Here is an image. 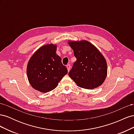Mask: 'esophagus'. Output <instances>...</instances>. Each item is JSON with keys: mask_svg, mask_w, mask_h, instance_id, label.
Segmentation results:
<instances>
[{"mask_svg": "<svg viewBox=\"0 0 134 134\" xmlns=\"http://www.w3.org/2000/svg\"><path fill=\"white\" fill-rule=\"evenodd\" d=\"M66 68H67V69H68V71H69V70H70V68H71L70 65V64H68L67 65H66Z\"/></svg>", "mask_w": 134, "mask_h": 134, "instance_id": "34e87169", "label": "esophagus"}]
</instances>
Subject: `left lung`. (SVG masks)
Wrapping results in <instances>:
<instances>
[{
  "mask_svg": "<svg viewBox=\"0 0 134 134\" xmlns=\"http://www.w3.org/2000/svg\"><path fill=\"white\" fill-rule=\"evenodd\" d=\"M76 58L69 75L77 86L94 89L101 86L107 74L106 60L99 50L86 40L69 41Z\"/></svg>",
  "mask_w": 134,
  "mask_h": 134,
  "instance_id": "8db88e82",
  "label": "left lung"
}]
</instances>
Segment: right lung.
<instances>
[{
    "mask_svg": "<svg viewBox=\"0 0 134 134\" xmlns=\"http://www.w3.org/2000/svg\"><path fill=\"white\" fill-rule=\"evenodd\" d=\"M56 44L42 46L30 58L27 66L28 81L36 90L48 92L58 86L68 69L56 54Z\"/></svg>",
    "mask_w": 134,
    "mask_h": 134,
    "instance_id": "obj_1",
    "label": "right lung"
}]
</instances>
